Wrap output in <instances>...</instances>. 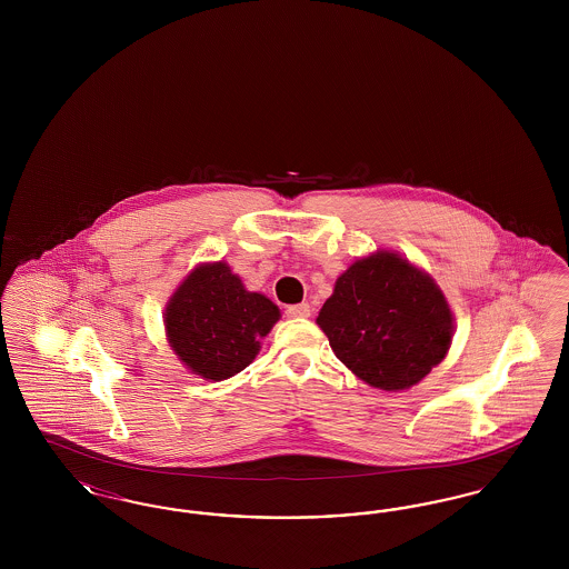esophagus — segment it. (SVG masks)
<instances>
[{
    "instance_id": "obj_1",
    "label": "esophagus",
    "mask_w": 569,
    "mask_h": 569,
    "mask_svg": "<svg viewBox=\"0 0 569 569\" xmlns=\"http://www.w3.org/2000/svg\"><path fill=\"white\" fill-rule=\"evenodd\" d=\"M286 316L288 318H309L311 316V307L307 302H300V305H290L286 309Z\"/></svg>"
}]
</instances>
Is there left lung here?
<instances>
[{"mask_svg":"<svg viewBox=\"0 0 569 569\" xmlns=\"http://www.w3.org/2000/svg\"><path fill=\"white\" fill-rule=\"evenodd\" d=\"M335 356L369 386L397 392L427 378L450 350L455 318L433 279L395 251L343 272L320 309Z\"/></svg>","mask_w":569,"mask_h":569,"instance_id":"8db88e82","label":"left lung"}]
</instances>
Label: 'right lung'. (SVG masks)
<instances>
[{"label": "right lung", "mask_w": 569, "mask_h": 569, "mask_svg": "<svg viewBox=\"0 0 569 569\" xmlns=\"http://www.w3.org/2000/svg\"><path fill=\"white\" fill-rule=\"evenodd\" d=\"M279 318L271 298L244 290L226 262L196 267L163 311L172 352L191 373L213 381L249 367Z\"/></svg>", "instance_id": "1"}]
</instances>
